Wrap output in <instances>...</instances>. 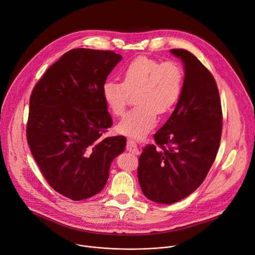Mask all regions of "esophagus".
I'll use <instances>...</instances> for the list:
<instances>
[{
  "label": "esophagus",
  "instance_id": "34e87169",
  "mask_svg": "<svg viewBox=\"0 0 255 255\" xmlns=\"http://www.w3.org/2000/svg\"><path fill=\"white\" fill-rule=\"evenodd\" d=\"M127 150L135 154V155H139L140 154V151L138 149V146H136V144L131 141V140H128V143H127Z\"/></svg>",
  "mask_w": 255,
  "mask_h": 255
}]
</instances>
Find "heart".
I'll return each mask as SVG.
<instances>
[{
	"mask_svg": "<svg viewBox=\"0 0 255 255\" xmlns=\"http://www.w3.org/2000/svg\"><path fill=\"white\" fill-rule=\"evenodd\" d=\"M123 82L107 81L102 96L108 110L122 116L135 93L134 103L116 126L120 133L142 139L155 127L157 113L168 112L180 99L183 90V71L172 61L160 62L148 57H138L127 64L122 72Z\"/></svg>",
	"mask_w": 255,
	"mask_h": 255,
	"instance_id": "b5f03b06",
	"label": "heart"
}]
</instances>
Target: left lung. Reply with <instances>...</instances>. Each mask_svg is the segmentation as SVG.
I'll list each match as a JSON object with an SVG mask.
<instances>
[{
	"instance_id": "1",
	"label": "left lung",
	"mask_w": 255,
	"mask_h": 255,
	"mask_svg": "<svg viewBox=\"0 0 255 255\" xmlns=\"http://www.w3.org/2000/svg\"><path fill=\"white\" fill-rule=\"evenodd\" d=\"M184 64L180 99L167 122L139 158L143 194L156 203L171 204L193 193L205 180L220 147L223 114L219 89L210 71L192 53L172 49Z\"/></svg>"
}]
</instances>
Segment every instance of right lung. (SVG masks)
Here are the masks:
<instances>
[{
  "label": "right lung",
  "instance_id": "add662e5",
  "mask_svg": "<svg viewBox=\"0 0 255 255\" xmlns=\"http://www.w3.org/2000/svg\"><path fill=\"white\" fill-rule=\"evenodd\" d=\"M123 59L112 51L65 53L33 88L26 127L31 154L49 185L74 201L105 187L111 162L127 145L101 135L112 126L102 96L107 76Z\"/></svg>",
  "mask_w": 255,
  "mask_h": 255
}]
</instances>
